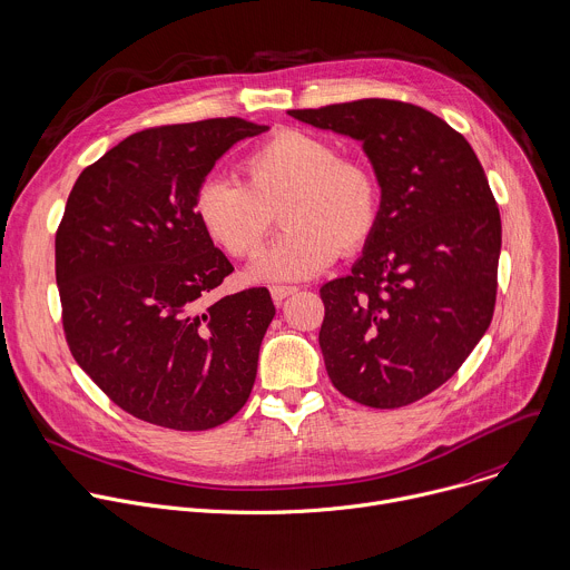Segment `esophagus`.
<instances>
[{"instance_id": "34e87169", "label": "esophagus", "mask_w": 570, "mask_h": 570, "mask_svg": "<svg viewBox=\"0 0 570 570\" xmlns=\"http://www.w3.org/2000/svg\"><path fill=\"white\" fill-rule=\"evenodd\" d=\"M294 292H296V287H289V285H274V287H272V298H274L276 305H283V301L289 298Z\"/></svg>"}]
</instances>
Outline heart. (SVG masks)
Segmentation results:
<instances>
[{"label": "heart", "instance_id": "b5f03b06", "mask_svg": "<svg viewBox=\"0 0 570 570\" xmlns=\"http://www.w3.org/2000/svg\"><path fill=\"white\" fill-rule=\"evenodd\" d=\"M245 184L208 177L193 202L204 234L229 256H252L272 226L285 232L256 256L252 281H305L321 274L341 252H357L380 219V184L373 170L338 157L327 139L285 130L243 161Z\"/></svg>", "mask_w": 570, "mask_h": 570}]
</instances>
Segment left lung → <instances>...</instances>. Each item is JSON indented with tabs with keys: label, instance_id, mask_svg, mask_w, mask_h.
Returning <instances> with one entry per match:
<instances>
[{
	"label": "left lung",
	"instance_id": "left-lung-1",
	"mask_svg": "<svg viewBox=\"0 0 570 570\" xmlns=\"http://www.w3.org/2000/svg\"><path fill=\"white\" fill-rule=\"evenodd\" d=\"M287 114L362 141L382 188L362 258L321 287L325 371L364 406L417 402L463 366L494 314L501 215L483 166L461 132L411 102Z\"/></svg>",
	"mask_w": 570,
	"mask_h": 570
}]
</instances>
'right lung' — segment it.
<instances>
[{
  "mask_svg": "<svg viewBox=\"0 0 570 570\" xmlns=\"http://www.w3.org/2000/svg\"><path fill=\"white\" fill-rule=\"evenodd\" d=\"M265 130L238 117L150 128L87 166L69 193L56 234L67 344L144 422L206 431L249 400L276 307L267 287L206 303L234 265L193 202L226 150Z\"/></svg>",
  "mask_w": 570,
  "mask_h": 570,
  "instance_id": "add662e5",
  "label": "right lung"
}]
</instances>
